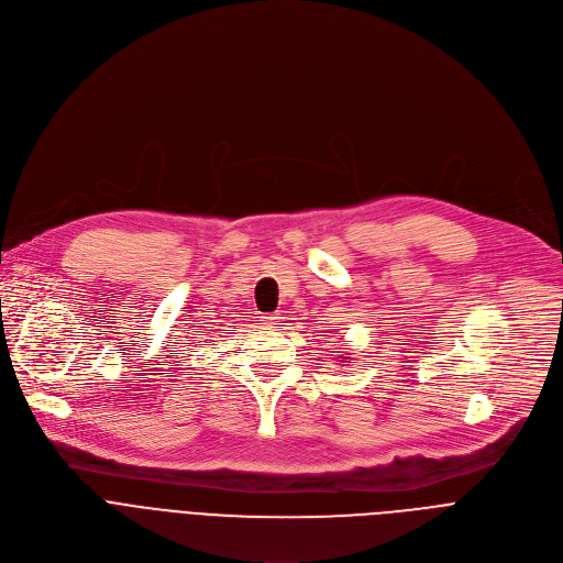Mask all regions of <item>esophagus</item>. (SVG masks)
I'll list each match as a JSON object with an SVG mask.
<instances>
[{
  "label": "esophagus",
  "instance_id": "1",
  "mask_svg": "<svg viewBox=\"0 0 563 563\" xmlns=\"http://www.w3.org/2000/svg\"><path fill=\"white\" fill-rule=\"evenodd\" d=\"M263 323H265L267 328H276V325H283V323H280V316H276V313L263 316Z\"/></svg>",
  "mask_w": 563,
  "mask_h": 563
}]
</instances>
